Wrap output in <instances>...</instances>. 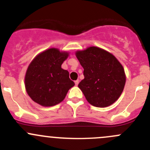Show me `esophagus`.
Instances as JSON below:
<instances>
[{"mask_svg":"<svg viewBox=\"0 0 150 150\" xmlns=\"http://www.w3.org/2000/svg\"><path fill=\"white\" fill-rule=\"evenodd\" d=\"M74 82H75V85L77 86L79 84V80H76Z\"/></svg>","mask_w":150,"mask_h":150,"instance_id":"1","label":"esophagus"}]
</instances>
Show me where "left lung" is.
<instances>
[{"label": "left lung", "mask_w": 150, "mask_h": 150, "mask_svg": "<svg viewBox=\"0 0 150 150\" xmlns=\"http://www.w3.org/2000/svg\"><path fill=\"white\" fill-rule=\"evenodd\" d=\"M84 69V79L78 87L87 101L96 107H106L120 98L125 84V71L112 54L96 47L77 51Z\"/></svg>", "instance_id": "8db88e82"}]
</instances>
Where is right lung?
<instances>
[{
	"instance_id": "add662e5",
	"label": "right lung",
	"mask_w": 150,
	"mask_h": 150,
	"mask_svg": "<svg viewBox=\"0 0 150 150\" xmlns=\"http://www.w3.org/2000/svg\"><path fill=\"white\" fill-rule=\"evenodd\" d=\"M69 53L51 48L38 54L27 69L25 85L27 93L33 101L43 106L58 104L66 97L74 82L61 65Z\"/></svg>"
}]
</instances>
